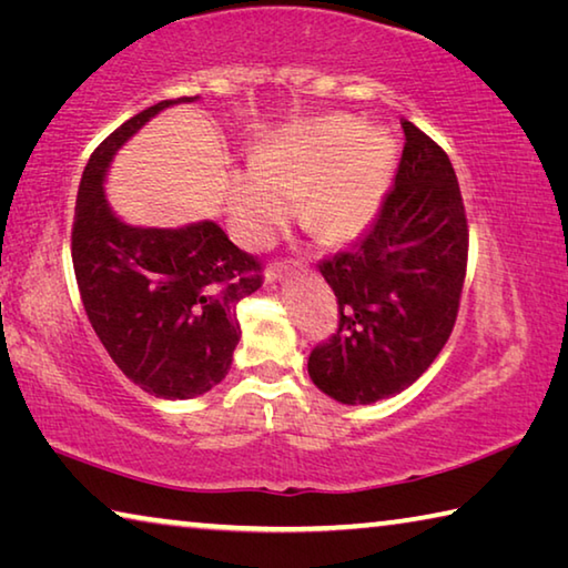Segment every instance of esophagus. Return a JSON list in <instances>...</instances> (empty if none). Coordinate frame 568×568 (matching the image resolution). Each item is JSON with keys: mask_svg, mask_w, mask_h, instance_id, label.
Returning <instances> with one entry per match:
<instances>
[{"mask_svg": "<svg viewBox=\"0 0 568 568\" xmlns=\"http://www.w3.org/2000/svg\"><path fill=\"white\" fill-rule=\"evenodd\" d=\"M291 267H297V261H281V263L267 265V267H265V281H267V283L281 281L283 273L291 271Z\"/></svg>", "mask_w": 568, "mask_h": 568, "instance_id": "34e87169", "label": "esophagus"}]
</instances>
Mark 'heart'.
<instances>
[{"mask_svg": "<svg viewBox=\"0 0 568 568\" xmlns=\"http://www.w3.org/2000/svg\"><path fill=\"white\" fill-rule=\"evenodd\" d=\"M396 165L386 132L345 114L295 124L257 150L230 187V213L247 245H265L291 215L328 245L351 243L376 220Z\"/></svg>", "mask_w": 568, "mask_h": 568, "instance_id": "obj_1", "label": "heart"}]
</instances>
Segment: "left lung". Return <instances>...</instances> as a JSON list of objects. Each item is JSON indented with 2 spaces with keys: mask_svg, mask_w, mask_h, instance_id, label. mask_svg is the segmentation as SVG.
<instances>
[{
  "mask_svg": "<svg viewBox=\"0 0 568 568\" xmlns=\"http://www.w3.org/2000/svg\"><path fill=\"white\" fill-rule=\"evenodd\" d=\"M396 185L353 250L318 267L338 297V328L307 373L331 398L376 403L416 383L450 338L468 263V223L454 165L416 124Z\"/></svg>",
  "mask_w": 568,
  "mask_h": 568,
  "instance_id": "obj_1",
  "label": "left lung"
}]
</instances>
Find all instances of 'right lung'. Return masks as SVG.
<instances>
[{
  "mask_svg": "<svg viewBox=\"0 0 568 568\" xmlns=\"http://www.w3.org/2000/svg\"><path fill=\"white\" fill-rule=\"evenodd\" d=\"M130 118L90 155L77 192L72 265L82 305L104 351L134 386L158 398H192L227 376L240 341L237 303L263 285V263L223 227H132L104 200V172L124 142L160 110Z\"/></svg>",
  "mask_w": 568,
  "mask_h": 568,
  "instance_id": "1",
  "label": "right lung"
}]
</instances>
